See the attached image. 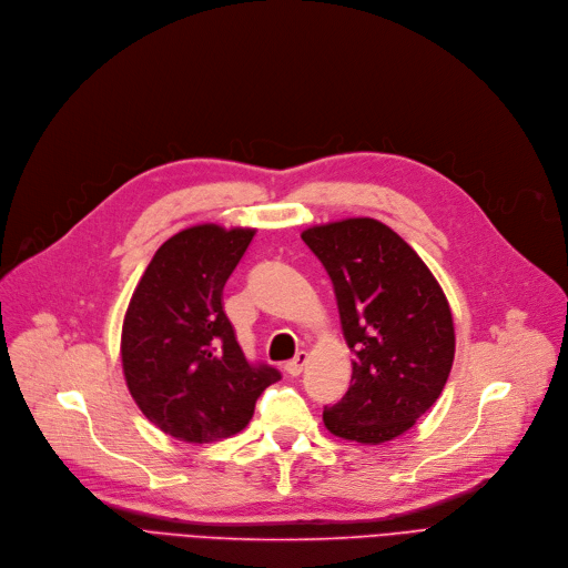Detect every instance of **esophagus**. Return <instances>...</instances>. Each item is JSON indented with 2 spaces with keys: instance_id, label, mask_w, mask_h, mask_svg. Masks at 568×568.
<instances>
[{
  "instance_id": "esophagus-1",
  "label": "esophagus",
  "mask_w": 568,
  "mask_h": 568,
  "mask_svg": "<svg viewBox=\"0 0 568 568\" xmlns=\"http://www.w3.org/2000/svg\"><path fill=\"white\" fill-rule=\"evenodd\" d=\"M306 362H308V354H306V352H300V354H296L292 362H287V364H285L287 375H290V377H300V375L304 373Z\"/></svg>"
}]
</instances>
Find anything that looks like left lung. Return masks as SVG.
<instances>
[{"label": "left lung", "mask_w": 568, "mask_h": 568, "mask_svg": "<svg viewBox=\"0 0 568 568\" xmlns=\"http://www.w3.org/2000/svg\"><path fill=\"white\" fill-rule=\"evenodd\" d=\"M332 278L352 386L324 405L334 435L379 444L409 430L439 398L456 336L446 296L424 260L379 221L347 219L302 234Z\"/></svg>", "instance_id": "left-lung-1"}]
</instances>
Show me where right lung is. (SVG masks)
<instances>
[{
	"label": "right lung",
	"mask_w": 568,
	"mask_h": 568,
	"mask_svg": "<svg viewBox=\"0 0 568 568\" xmlns=\"http://www.w3.org/2000/svg\"><path fill=\"white\" fill-rule=\"evenodd\" d=\"M255 230L195 225L149 262L124 320L122 364L149 422L184 442H216L246 428L281 373L246 359L221 294Z\"/></svg>",
	"instance_id": "obj_1"
}]
</instances>
